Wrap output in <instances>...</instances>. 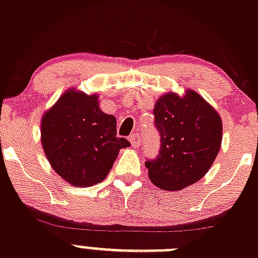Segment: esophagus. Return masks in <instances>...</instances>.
I'll return each mask as SVG.
<instances>
[{"instance_id": "obj_1", "label": "esophagus", "mask_w": 258, "mask_h": 258, "mask_svg": "<svg viewBox=\"0 0 258 258\" xmlns=\"http://www.w3.org/2000/svg\"><path fill=\"white\" fill-rule=\"evenodd\" d=\"M130 142H131L132 147H138V146L141 145V138H140V135L138 134H132L131 136H130Z\"/></svg>"}]
</instances>
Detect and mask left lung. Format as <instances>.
<instances>
[{
    "label": "left lung",
    "instance_id": "left-lung-1",
    "mask_svg": "<svg viewBox=\"0 0 258 258\" xmlns=\"http://www.w3.org/2000/svg\"><path fill=\"white\" fill-rule=\"evenodd\" d=\"M154 123L161 150L146 162L148 177L159 189L178 191L200 180L221 147L222 121L218 111L197 91L163 94L154 104Z\"/></svg>",
    "mask_w": 258,
    "mask_h": 258
}]
</instances>
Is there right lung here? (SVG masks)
<instances>
[{"mask_svg":"<svg viewBox=\"0 0 258 258\" xmlns=\"http://www.w3.org/2000/svg\"><path fill=\"white\" fill-rule=\"evenodd\" d=\"M40 142L56 174L73 186L106 178L126 138L116 136V117L102 112L99 95L70 88L43 113Z\"/></svg>","mask_w":258,"mask_h":258,"instance_id":"1","label":"right lung"}]
</instances>
